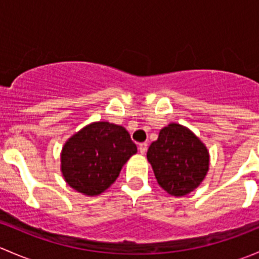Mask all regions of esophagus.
<instances>
[{"instance_id":"esophagus-1","label":"esophagus","mask_w":259,"mask_h":259,"mask_svg":"<svg viewBox=\"0 0 259 259\" xmlns=\"http://www.w3.org/2000/svg\"><path fill=\"white\" fill-rule=\"evenodd\" d=\"M146 150H148V144H146V143H142V144H139L140 154H143V155H144V154L146 153Z\"/></svg>"}]
</instances>
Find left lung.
<instances>
[{
  "label": "left lung",
  "mask_w": 259,
  "mask_h": 259,
  "mask_svg": "<svg viewBox=\"0 0 259 259\" xmlns=\"http://www.w3.org/2000/svg\"><path fill=\"white\" fill-rule=\"evenodd\" d=\"M146 158L158 184L168 194L183 197L197 189L209 170V151L187 126L170 122L149 146Z\"/></svg>",
  "instance_id": "left-lung-1"
}]
</instances>
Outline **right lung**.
<instances>
[{"label":"right lung","mask_w":259,"mask_h":259,"mask_svg":"<svg viewBox=\"0 0 259 259\" xmlns=\"http://www.w3.org/2000/svg\"><path fill=\"white\" fill-rule=\"evenodd\" d=\"M137 151L125 127L109 121L91 122L62 146V177L76 192L96 197L113 184Z\"/></svg>","instance_id":"add662e5"}]
</instances>
